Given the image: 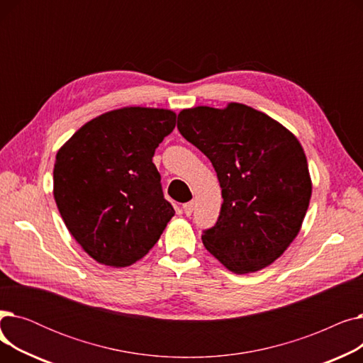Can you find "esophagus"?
<instances>
[{"instance_id": "esophagus-1", "label": "esophagus", "mask_w": 363, "mask_h": 363, "mask_svg": "<svg viewBox=\"0 0 363 363\" xmlns=\"http://www.w3.org/2000/svg\"><path fill=\"white\" fill-rule=\"evenodd\" d=\"M182 208H184V213H185L186 216H191V213H193V211H194V201L185 203V204L182 206Z\"/></svg>"}]
</instances>
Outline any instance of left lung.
<instances>
[{"label": "left lung", "mask_w": 363, "mask_h": 363, "mask_svg": "<svg viewBox=\"0 0 363 363\" xmlns=\"http://www.w3.org/2000/svg\"><path fill=\"white\" fill-rule=\"evenodd\" d=\"M181 135L212 162L222 188L207 252L235 274L275 262L300 231L312 196L308 160L290 130L264 113L231 103L178 114Z\"/></svg>", "instance_id": "left-lung-1"}]
</instances>
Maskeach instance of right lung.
<instances>
[{"label":"right lung","instance_id":"right-lung-1","mask_svg":"<svg viewBox=\"0 0 363 363\" xmlns=\"http://www.w3.org/2000/svg\"><path fill=\"white\" fill-rule=\"evenodd\" d=\"M175 122L177 114L164 108L113 110L85 123L57 152V207L69 233L99 263H135L175 215L152 163Z\"/></svg>","mask_w":363,"mask_h":363}]
</instances>
